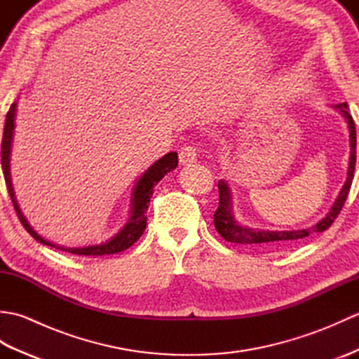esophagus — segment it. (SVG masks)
<instances>
[{"label":"esophagus","mask_w":359,"mask_h":359,"mask_svg":"<svg viewBox=\"0 0 359 359\" xmlns=\"http://www.w3.org/2000/svg\"><path fill=\"white\" fill-rule=\"evenodd\" d=\"M179 160L182 165H191L197 160V149L196 147H191V144H187L180 149L179 152Z\"/></svg>","instance_id":"34e87169"}]
</instances>
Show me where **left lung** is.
I'll list each match as a JSON object with an SVG mask.
<instances>
[{"instance_id":"8db88e82","label":"left lung","mask_w":359,"mask_h":359,"mask_svg":"<svg viewBox=\"0 0 359 359\" xmlns=\"http://www.w3.org/2000/svg\"><path fill=\"white\" fill-rule=\"evenodd\" d=\"M342 116L346 117L348 123L350 131V163H348V172L347 180L344 187H342L341 193L338 196L337 202L333 203L329 215L313 226L306 228V230H293V231H269V230H257V228H250L241 225L238 220L234 219L231 212V194L230 188H228L225 180H219V207L215 212V226L217 233L228 242L242 243V245H257L262 248H285L292 243L299 242L306 239L311 233H323L327 228L332 226L334 219L338 217L344 202L348 196L350 187H352L353 174H355V163H356V131H355V121L352 116L348 114L347 103H339L334 106Z\"/></svg>"}]
</instances>
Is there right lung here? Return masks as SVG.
<instances>
[{
    "instance_id": "right-lung-1",
    "label": "right lung",
    "mask_w": 359,
    "mask_h": 359,
    "mask_svg": "<svg viewBox=\"0 0 359 359\" xmlns=\"http://www.w3.org/2000/svg\"><path fill=\"white\" fill-rule=\"evenodd\" d=\"M15 111H17V102L12 103L11 109L6 116V125H4L3 142H1V163H3V174H4L7 191H9L13 208H15V211H17L20 222L22 224V226L26 228L27 233L32 236L34 239L43 243V245H49V247H53L57 250L69 251V253H72V255H80V256L116 255V253H120V251H123V250L131 247L135 241H139L140 236L144 231V228H147V210H148V203L151 201L152 191H154V187L165 177V174L172 171L174 168L177 166V163H179L177 152H168L166 156H163L162 158L157 160L154 165L149 166L148 171H144V174L142 175L140 180L137 182V185L134 188L131 217H129L128 224L121 228V231H118L112 239L102 243V245H90V247H83V248L58 247V245H55V243L43 239L41 236L29 225L25 215H22L20 207H18L17 199H15V193L12 188V179H11V168H9L12 135H13V128H15V125H13Z\"/></svg>"
}]
</instances>
